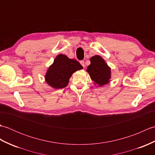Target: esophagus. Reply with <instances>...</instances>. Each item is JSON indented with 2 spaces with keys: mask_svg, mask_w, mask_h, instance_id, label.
<instances>
[{
  "mask_svg": "<svg viewBox=\"0 0 155 155\" xmlns=\"http://www.w3.org/2000/svg\"><path fill=\"white\" fill-rule=\"evenodd\" d=\"M80 63H81V64L83 66V67H85V64H84V61H80Z\"/></svg>",
  "mask_w": 155,
  "mask_h": 155,
  "instance_id": "esophagus-1",
  "label": "esophagus"
}]
</instances>
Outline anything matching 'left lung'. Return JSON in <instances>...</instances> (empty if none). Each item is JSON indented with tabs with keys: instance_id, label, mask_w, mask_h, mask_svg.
<instances>
[{
	"instance_id": "obj_1",
	"label": "left lung",
	"mask_w": 155,
	"mask_h": 155,
	"mask_svg": "<svg viewBox=\"0 0 155 155\" xmlns=\"http://www.w3.org/2000/svg\"><path fill=\"white\" fill-rule=\"evenodd\" d=\"M91 64L88 66L87 72L90 75L94 84L103 87L110 83L111 68L99 55H95L90 58Z\"/></svg>"
}]
</instances>
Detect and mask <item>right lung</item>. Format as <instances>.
Returning a JSON list of instances; mask_svg holds the SVG:
<instances>
[{
    "label": "right lung",
    "mask_w": 155,
    "mask_h": 155,
    "mask_svg": "<svg viewBox=\"0 0 155 155\" xmlns=\"http://www.w3.org/2000/svg\"><path fill=\"white\" fill-rule=\"evenodd\" d=\"M83 67L77 61L69 58L62 54L57 55L53 63L47 69L45 79L49 86L55 89L66 87L74 72Z\"/></svg>",
    "instance_id": "add662e5"
}]
</instances>
